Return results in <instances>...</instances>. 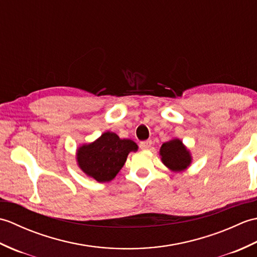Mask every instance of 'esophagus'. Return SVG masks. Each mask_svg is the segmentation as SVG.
<instances>
[{
  "mask_svg": "<svg viewBox=\"0 0 257 257\" xmlns=\"http://www.w3.org/2000/svg\"><path fill=\"white\" fill-rule=\"evenodd\" d=\"M152 146V141L151 140H145V141H141L139 144V147L143 150H149Z\"/></svg>",
  "mask_w": 257,
  "mask_h": 257,
  "instance_id": "1",
  "label": "esophagus"
}]
</instances>
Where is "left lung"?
Masks as SVG:
<instances>
[{"label": "left lung", "instance_id": "obj_1", "mask_svg": "<svg viewBox=\"0 0 257 257\" xmlns=\"http://www.w3.org/2000/svg\"><path fill=\"white\" fill-rule=\"evenodd\" d=\"M161 160L167 168L174 172L184 171L192 161L190 151L180 139H172L163 144L160 148Z\"/></svg>", "mask_w": 257, "mask_h": 257}]
</instances>
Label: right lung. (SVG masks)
<instances>
[{
  "instance_id": "1",
  "label": "right lung",
  "mask_w": 257,
  "mask_h": 257,
  "mask_svg": "<svg viewBox=\"0 0 257 257\" xmlns=\"http://www.w3.org/2000/svg\"><path fill=\"white\" fill-rule=\"evenodd\" d=\"M138 146L130 139H120L114 133H103L94 143L79 147L76 154L78 167L98 182H109L124 165L129 152Z\"/></svg>"
}]
</instances>
